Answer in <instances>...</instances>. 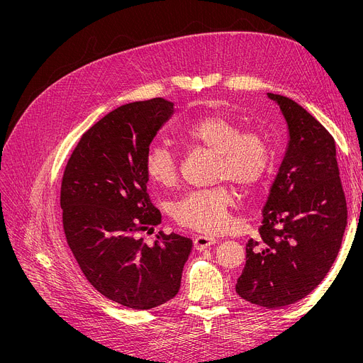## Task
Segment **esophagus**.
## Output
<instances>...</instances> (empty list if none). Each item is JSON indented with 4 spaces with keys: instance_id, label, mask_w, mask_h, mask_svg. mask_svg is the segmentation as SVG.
Instances as JSON below:
<instances>
[{
    "instance_id": "1",
    "label": "esophagus",
    "mask_w": 363,
    "mask_h": 363,
    "mask_svg": "<svg viewBox=\"0 0 363 363\" xmlns=\"http://www.w3.org/2000/svg\"><path fill=\"white\" fill-rule=\"evenodd\" d=\"M216 243L214 238H208V236H196L194 240V249L195 250H204L210 246H213Z\"/></svg>"
}]
</instances>
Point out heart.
Masks as SVG:
<instances>
[{
    "label": "heart",
    "instance_id": "1",
    "mask_svg": "<svg viewBox=\"0 0 363 363\" xmlns=\"http://www.w3.org/2000/svg\"><path fill=\"white\" fill-rule=\"evenodd\" d=\"M185 145L213 153L214 181H230L243 192L256 189L267 178L274 152L265 131L242 125L223 114H207L192 121L181 135ZM179 163L174 152L164 146H150L145 156L147 178L162 186L177 184ZM235 195L227 185L184 195L172 206L174 220L204 235H218L230 224Z\"/></svg>",
    "mask_w": 363,
    "mask_h": 363
}]
</instances>
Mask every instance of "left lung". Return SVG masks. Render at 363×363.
Returning a JSON list of instances; mask_svg holds the SVG:
<instances>
[{"label":"left lung","instance_id":"obj_1","mask_svg":"<svg viewBox=\"0 0 363 363\" xmlns=\"http://www.w3.org/2000/svg\"><path fill=\"white\" fill-rule=\"evenodd\" d=\"M268 96L286 120L289 142L262 211L259 238L246 243L236 292L252 304L282 308L303 300L330 271L347 207L333 136L289 98Z\"/></svg>","mask_w":363,"mask_h":363}]
</instances>
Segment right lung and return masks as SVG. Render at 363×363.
<instances>
[{"label":"right lung","instance_id":"1","mask_svg":"<svg viewBox=\"0 0 363 363\" xmlns=\"http://www.w3.org/2000/svg\"><path fill=\"white\" fill-rule=\"evenodd\" d=\"M174 114L163 98L121 106L82 135L60 185L63 232L89 284L133 310L172 300L181 286L192 240L159 232L162 216L147 194L145 156L157 130Z\"/></svg>","mask_w":363,"mask_h":363}]
</instances>
